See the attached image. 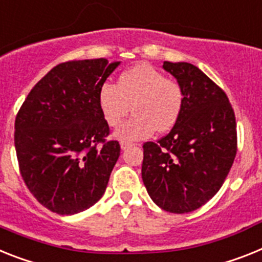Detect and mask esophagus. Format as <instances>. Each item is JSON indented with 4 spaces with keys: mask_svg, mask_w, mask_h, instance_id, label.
Listing matches in <instances>:
<instances>
[{
    "mask_svg": "<svg viewBox=\"0 0 262 262\" xmlns=\"http://www.w3.org/2000/svg\"><path fill=\"white\" fill-rule=\"evenodd\" d=\"M121 149H122V150H125V149H127L129 148V146H132V142H127V141H121Z\"/></svg>",
    "mask_w": 262,
    "mask_h": 262,
    "instance_id": "1",
    "label": "esophagus"
}]
</instances>
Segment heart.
Masks as SVG:
<instances>
[{
	"instance_id": "heart-1",
	"label": "heart",
	"mask_w": 262,
	"mask_h": 262,
	"mask_svg": "<svg viewBox=\"0 0 262 262\" xmlns=\"http://www.w3.org/2000/svg\"><path fill=\"white\" fill-rule=\"evenodd\" d=\"M98 104L109 126H118L133 106L135 116L121 125L116 136L121 140H141L157 130H170L179 121L184 92L177 81L166 78L148 63H140L121 74L117 85L105 82Z\"/></svg>"
}]
</instances>
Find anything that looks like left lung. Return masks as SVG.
Here are the masks:
<instances>
[{
	"label": "left lung",
	"mask_w": 262,
	"mask_h": 262,
	"mask_svg": "<svg viewBox=\"0 0 262 262\" xmlns=\"http://www.w3.org/2000/svg\"><path fill=\"white\" fill-rule=\"evenodd\" d=\"M162 68L181 85L184 105L168 135L142 145V181L161 209L189 213L219 192L232 168L236 117L225 92L199 68L169 61Z\"/></svg>",
	"instance_id": "1"
}]
</instances>
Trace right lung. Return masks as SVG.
I'll return each instance as SVG.
<instances>
[{
  "mask_svg": "<svg viewBox=\"0 0 262 262\" xmlns=\"http://www.w3.org/2000/svg\"><path fill=\"white\" fill-rule=\"evenodd\" d=\"M118 65L105 58L60 63L33 86L17 113L19 173L52 212H83L105 193L121 148L106 140L111 132L98 93Z\"/></svg>",
  "mask_w": 262,
  "mask_h": 262,
  "instance_id": "obj_1",
  "label": "right lung"
}]
</instances>
